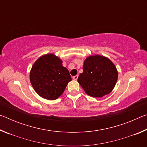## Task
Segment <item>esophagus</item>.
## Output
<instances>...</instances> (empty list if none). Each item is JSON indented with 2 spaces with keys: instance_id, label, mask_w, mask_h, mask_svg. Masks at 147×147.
<instances>
[{
  "instance_id": "34e87169",
  "label": "esophagus",
  "mask_w": 147,
  "mask_h": 147,
  "mask_svg": "<svg viewBox=\"0 0 147 147\" xmlns=\"http://www.w3.org/2000/svg\"><path fill=\"white\" fill-rule=\"evenodd\" d=\"M78 75H76V76H74L73 77V79L74 80H76L78 79Z\"/></svg>"
}]
</instances>
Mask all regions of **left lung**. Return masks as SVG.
<instances>
[{"label": "left lung", "mask_w": 147, "mask_h": 147, "mask_svg": "<svg viewBox=\"0 0 147 147\" xmlns=\"http://www.w3.org/2000/svg\"><path fill=\"white\" fill-rule=\"evenodd\" d=\"M82 73L78 78L84 91L93 97L110 93L117 83L118 72L110 59L100 55L90 56L84 61Z\"/></svg>", "instance_id": "obj_1"}]
</instances>
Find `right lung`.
<instances>
[{"instance_id": "obj_1", "label": "right lung", "mask_w": 147, "mask_h": 147, "mask_svg": "<svg viewBox=\"0 0 147 147\" xmlns=\"http://www.w3.org/2000/svg\"><path fill=\"white\" fill-rule=\"evenodd\" d=\"M71 80L68 69L54 54L39 58L30 73V80L34 90L42 98L50 100L59 97Z\"/></svg>"}]
</instances>
